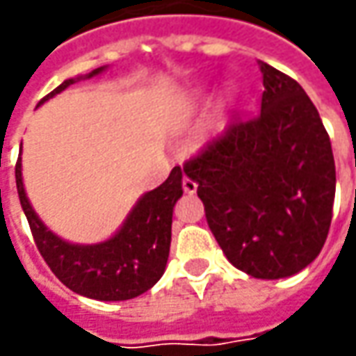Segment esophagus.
Here are the masks:
<instances>
[{
    "instance_id": "obj_1",
    "label": "esophagus",
    "mask_w": 356,
    "mask_h": 356,
    "mask_svg": "<svg viewBox=\"0 0 356 356\" xmlns=\"http://www.w3.org/2000/svg\"><path fill=\"white\" fill-rule=\"evenodd\" d=\"M182 188H184L186 194H194V192H196V188H198V184H196L192 178L184 176V180H182Z\"/></svg>"
}]
</instances>
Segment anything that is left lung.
Listing matches in <instances>:
<instances>
[{
	"label": "left lung",
	"mask_w": 356,
	"mask_h": 356,
	"mask_svg": "<svg viewBox=\"0 0 356 356\" xmlns=\"http://www.w3.org/2000/svg\"><path fill=\"white\" fill-rule=\"evenodd\" d=\"M261 111L186 160L229 264L257 280L299 273L319 255L335 200V158L301 85L259 63Z\"/></svg>",
	"instance_id": "1"
}]
</instances>
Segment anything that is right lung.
<instances>
[{"label":"right lung","mask_w":356,"mask_h":356,"mask_svg":"<svg viewBox=\"0 0 356 356\" xmlns=\"http://www.w3.org/2000/svg\"><path fill=\"white\" fill-rule=\"evenodd\" d=\"M103 69H95L85 79L99 75ZM73 83L75 79H67L43 101L55 97ZM15 182L21 208L27 216L37 250L51 271L71 291L97 301H127L148 291L162 277L170 253L172 210L182 196L180 166L172 168L166 182L146 192L136 202L113 238L95 245L63 241L45 227L25 196L21 162L15 164Z\"/></svg>","instance_id":"right-lung-1"}]
</instances>
